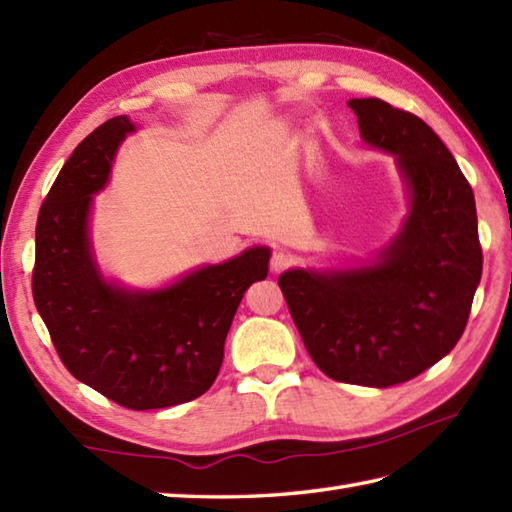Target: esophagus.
<instances>
[{
    "label": "esophagus",
    "mask_w": 512,
    "mask_h": 512,
    "mask_svg": "<svg viewBox=\"0 0 512 512\" xmlns=\"http://www.w3.org/2000/svg\"><path fill=\"white\" fill-rule=\"evenodd\" d=\"M290 264H292V255L288 253V250H275L273 259H270V270H273L275 275H279V273H284Z\"/></svg>",
    "instance_id": "obj_1"
}]
</instances>
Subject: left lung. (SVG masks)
Returning <instances> with one entry per match:
<instances>
[{"mask_svg": "<svg viewBox=\"0 0 512 512\" xmlns=\"http://www.w3.org/2000/svg\"><path fill=\"white\" fill-rule=\"evenodd\" d=\"M365 145L396 156L409 213L374 264L279 277L312 361L339 383L391 387L447 356L482 277L471 184L438 134L380 99L347 101Z\"/></svg>", "mask_w": 512, "mask_h": 512, "instance_id": "1", "label": "left lung"}]
</instances>
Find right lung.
<instances>
[{"instance_id": "add662e5", "label": "right lung", "mask_w": 512, "mask_h": 512, "mask_svg": "<svg viewBox=\"0 0 512 512\" xmlns=\"http://www.w3.org/2000/svg\"><path fill=\"white\" fill-rule=\"evenodd\" d=\"M132 132L127 116L110 118L59 171L37 217L32 297L68 372L121 407L145 411L189 402L213 385L239 301L268 275L270 248H248L158 290L107 281L92 253V195L105 189Z\"/></svg>"}]
</instances>
